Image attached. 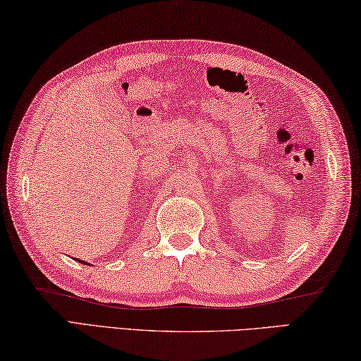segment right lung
Instances as JSON below:
<instances>
[{
    "instance_id": "add662e5",
    "label": "right lung",
    "mask_w": 361,
    "mask_h": 361,
    "mask_svg": "<svg viewBox=\"0 0 361 361\" xmlns=\"http://www.w3.org/2000/svg\"><path fill=\"white\" fill-rule=\"evenodd\" d=\"M74 260H75V258H74ZM78 262H80V260H78ZM80 263H85V262H80ZM85 264H88V263H85Z\"/></svg>"
}]
</instances>
